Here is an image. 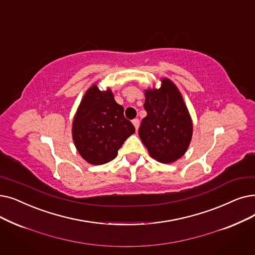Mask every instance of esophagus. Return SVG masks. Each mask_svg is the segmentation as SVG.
Listing matches in <instances>:
<instances>
[{
	"label": "esophagus",
	"mask_w": 255,
	"mask_h": 255,
	"mask_svg": "<svg viewBox=\"0 0 255 255\" xmlns=\"http://www.w3.org/2000/svg\"><path fill=\"white\" fill-rule=\"evenodd\" d=\"M132 124H133V126H134L135 130L137 131V130H138V128H139V121H138L137 119H134L133 121H132Z\"/></svg>",
	"instance_id": "34e87169"
}]
</instances>
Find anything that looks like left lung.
<instances>
[{"mask_svg":"<svg viewBox=\"0 0 255 255\" xmlns=\"http://www.w3.org/2000/svg\"><path fill=\"white\" fill-rule=\"evenodd\" d=\"M160 86L143 91L147 117L143 118L138 135L150 156L162 163L181 158L193 136V120L177 85L167 77Z\"/></svg>","mask_w":255,"mask_h":255,"instance_id":"8db88e82","label":"left lung"}]
</instances>
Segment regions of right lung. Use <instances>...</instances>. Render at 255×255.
<instances>
[{
  "mask_svg": "<svg viewBox=\"0 0 255 255\" xmlns=\"http://www.w3.org/2000/svg\"><path fill=\"white\" fill-rule=\"evenodd\" d=\"M134 132V126L124 118V107L116 102L110 87L100 91L95 82L87 88L72 124L74 145L85 161L95 165L112 161Z\"/></svg>",
  "mask_w": 255,
  "mask_h": 255,
  "instance_id": "obj_1",
  "label": "right lung"
}]
</instances>
